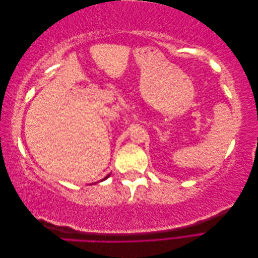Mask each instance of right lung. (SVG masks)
Masks as SVG:
<instances>
[{
  "instance_id": "1",
  "label": "right lung",
  "mask_w": 258,
  "mask_h": 258,
  "mask_svg": "<svg viewBox=\"0 0 258 258\" xmlns=\"http://www.w3.org/2000/svg\"><path fill=\"white\" fill-rule=\"evenodd\" d=\"M108 176H110V174H108V175H107V176H106V177H105V178H107V177H108ZM105 178H103V179H105ZM103 179H102V181H103Z\"/></svg>"
}]
</instances>
